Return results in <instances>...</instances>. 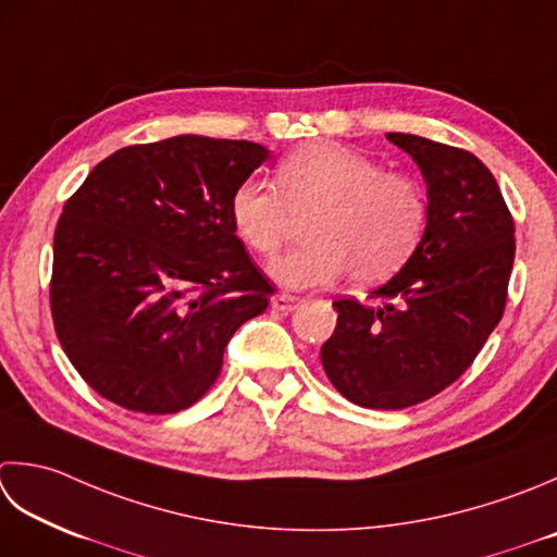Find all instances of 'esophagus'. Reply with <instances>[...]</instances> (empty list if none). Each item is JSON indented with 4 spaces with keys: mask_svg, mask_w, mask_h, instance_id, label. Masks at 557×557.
<instances>
[{
    "mask_svg": "<svg viewBox=\"0 0 557 557\" xmlns=\"http://www.w3.org/2000/svg\"><path fill=\"white\" fill-rule=\"evenodd\" d=\"M301 304V297H294V294H275L270 299V307L277 311H294Z\"/></svg>",
    "mask_w": 557,
    "mask_h": 557,
    "instance_id": "34e87169",
    "label": "esophagus"
}]
</instances>
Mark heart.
I'll list each match as a JSON object with an SVG mask.
<instances>
[{
	"mask_svg": "<svg viewBox=\"0 0 557 557\" xmlns=\"http://www.w3.org/2000/svg\"><path fill=\"white\" fill-rule=\"evenodd\" d=\"M228 216L258 256H275L297 220L309 216V242L270 265L280 285L323 287L350 272L364 287L412 256L428 224V200L406 173L381 171L374 159L335 141H311L277 163L275 188L238 183Z\"/></svg>",
	"mask_w": 557,
	"mask_h": 557,
	"instance_id": "heart-1",
	"label": "heart"
}]
</instances>
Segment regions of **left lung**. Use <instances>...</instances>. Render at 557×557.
I'll use <instances>...</instances> for the list:
<instances>
[{"instance_id": "obj_1", "label": "left lung", "mask_w": 557, "mask_h": 557, "mask_svg": "<svg viewBox=\"0 0 557 557\" xmlns=\"http://www.w3.org/2000/svg\"><path fill=\"white\" fill-rule=\"evenodd\" d=\"M386 137L428 181V226L408 263L369 301H333L337 325L321 362L355 406L400 410L451 386L503 319L515 220L471 151L418 135Z\"/></svg>"}]
</instances>
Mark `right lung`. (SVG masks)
Returning a JSON list of instances; mask_svg holds the SVG:
<instances>
[{"instance_id": "1", "label": "right lung", "mask_w": 557, "mask_h": 557, "mask_svg": "<svg viewBox=\"0 0 557 557\" xmlns=\"http://www.w3.org/2000/svg\"><path fill=\"white\" fill-rule=\"evenodd\" d=\"M268 149L178 135L117 149L64 202L50 311L64 355L98 396L169 416L200 400L270 280L236 236L228 200Z\"/></svg>"}]
</instances>
